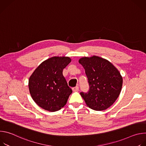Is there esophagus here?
<instances>
[{"mask_svg": "<svg viewBox=\"0 0 146 146\" xmlns=\"http://www.w3.org/2000/svg\"><path fill=\"white\" fill-rule=\"evenodd\" d=\"M72 90H73V92H77V91H78V86H76V87L73 88H72Z\"/></svg>", "mask_w": 146, "mask_h": 146, "instance_id": "esophagus-1", "label": "esophagus"}]
</instances>
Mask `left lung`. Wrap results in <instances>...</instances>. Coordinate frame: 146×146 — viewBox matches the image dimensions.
Segmentation results:
<instances>
[{"instance_id": "8db88e82", "label": "left lung", "mask_w": 146, "mask_h": 146, "mask_svg": "<svg viewBox=\"0 0 146 146\" xmlns=\"http://www.w3.org/2000/svg\"><path fill=\"white\" fill-rule=\"evenodd\" d=\"M78 62L85 69L90 85L89 91L81 92V96L90 108L107 109L121 91L123 80L119 72L108 60L95 55L82 57Z\"/></svg>"}]
</instances>
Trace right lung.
<instances>
[{"instance_id": "obj_1", "label": "right lung", "mask_w": 146, "mask_h": 146, "mask_svg": "<svg viewBox=\"0 0 146 146\" xmlns=\"http://www.w3.org/2000/svg\"><path fill=\"white\" fill-rule=\"evenodd\" d=\"M70 62L68 56L50 58L38 65L30 76L29 92L39 107L54 112L66 105L72 90L62 72Z\"/></svg>"}]
</instances>
